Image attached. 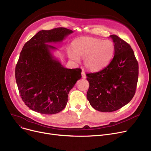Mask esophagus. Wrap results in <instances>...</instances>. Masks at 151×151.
I'll use <instances>...</instances> for the list:
<instances>
[{"mask_svg": "<svg viewBox=\"0 0 151 151\" xmlns=\"http://www.w3.org/2000/svg\"><path fill=\"white\" fill-rule=\"evenodd\" d=\"M81 76H82V78H83V79H85V78H86V76L85 72H84L83 70H82V72H81Z\"/></svg>", "mask_w": 151, "mask_h": 151, "instance_id": "obj_1", "label": "esophagus"}]
</instances>
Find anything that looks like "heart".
<instances>
[{
    "mask_svg": "<svg viewBox=\"0 0 151 151\" xmlns=\"http://www.w3.org/2000/svg\"><path fill=\"white\" fill-rule=\"evenodd\" d=\"M114 51L113 43L110 40L84 37L76 41L73 45V51L69 50L67 53L69 58L75 61H78L79 58H86V67L91 71H97L108 64Z\"/></svg>",
    "mask_w": 151,
    "mask_h": 151,
    "instance_id": "b5f03b06",
    "label": "heart"
}]
</instances>
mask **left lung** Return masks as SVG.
Instances as JSON below:
<instances>
[{
    "mask_svg": "<svg viewBox=\"0 0 151 151\" xmlns=\"http://www.w3.org/2000/svg\"><path fill=\"white\" fill-rule=\"evenodd\" d=\"M114 55L109 64L97 72L86 73L89 88L87 98L101 112L121 108L134 96L138 79V63L130 45L116 35Z\"/></svg>",
    "mask_w": 151,
    "mask_h": 151,
    "instance_id": "1",
    "label": "left lung"
}]
</instances>
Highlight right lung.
<instances>
[{"mask_svg":"<svg viewBox=\"0 0 151 151\" xmlns=\"http://www.w3.org/2000/svg\"><path fill=\"white\" fill-rule=\"evenodd\" d=\"M73 32L65 27L40 30L24 45L15 68L21 97L30 109L53 114L64 109L68 95L81 78L80 68L68 69L54 59L47 44L62 42Z\"/></svg>","mask_w":151,"mask_h":151,"instance_id":"1","label":"right lung"}]
</instances>
